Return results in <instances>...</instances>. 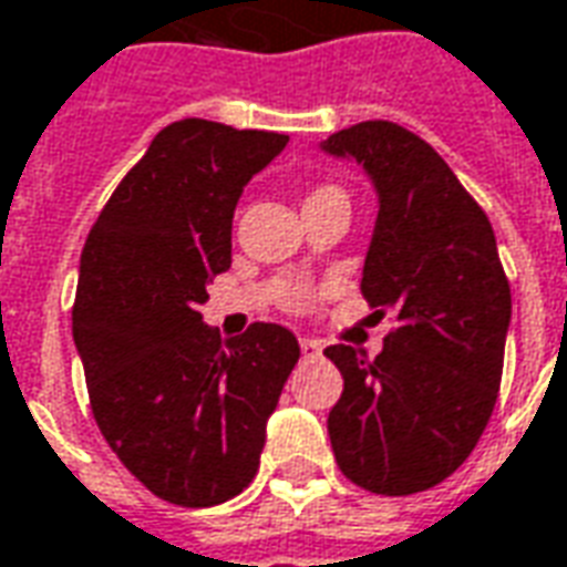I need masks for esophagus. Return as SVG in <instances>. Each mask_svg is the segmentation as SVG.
Wrapping results in <instances>:
<instances>
[{
    "instance_id": "34e87169",
    "label": "esophagus",
    "mask_w": 567,
    "mask_h": 567,
    "mask_svg": "<svg viewBox=\"0 0 567 567\" xmlns=\"http://www.w3.org/2000/svg\"><path fill=\"white\" fill-rule=\"evenodd\" d=\"M299 349L306 358H315V354H321V342L318 339H299Z\"/></svg>"
}]
</instances>
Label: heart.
<instances>
[{"label": "heart", "instance_id": "b5f03b06", "mask_svg": "<svg viewBox=\"0 0 567 567\" xmlns=\"http://www.w3.org/2000/svg\"><path fill=\"white\" fill-rule=\"evenodd\" d=\"M311 194H346L342 187H336V185H323V187H315Z\"/></svg>", "mask_w": 567, "mask_h": 567}]
</instances>
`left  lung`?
Returning <instances> with one entry per match:
<instances>
[{
	"mask_svg": "<svg viewBox=\"0 0 567 567\" xmlns=\"http://www.w3.org/2000/svg\"><path fill=\"white\" fill-rule=\"evenodd\" d=\"M323 147L364 163L377 182L361 292L395 323L377 358L323 349L346 382L327 432L351 485L408 497L454 475L485 432L513 315L509 280L485 209L416 132L364 120Z\"/></svg>",
	"mask_w": 567,
	"mask_h": 567,
	"instance_id": "8db88e82",
	"label": "left lung"
}]
</instances>
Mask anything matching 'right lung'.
Instances as JSON below:
<instances>
[{
    "mask_svg": "<svg viewBox=\"0 0 567 567\" xmlns=\"http://www.w3.org/2000/svg\"><path fill=\"white\" fill-rule=\"evenodd\" d=\"M284 147L277 132L169 123L82 246L73 342L92 416L120 463L175 506H216L256 478L299 361L280 323L221 342L200 318L206 280L231 268L237 197Z\"/></svg>",
    "mask_w": 567,
    "mask_h": 567,
    "instance_id": "right-lung-1",
    "label": "right lung"
}]
</instances>
